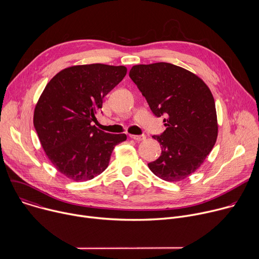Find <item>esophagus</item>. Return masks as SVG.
Returning a JSON list of instances; mask_svg holds the SVG:
<instances>
[{"label": "esophagus", "instance_id": "esophagus-1", "mask_svg": "<svg viewBox=\"0 0 259 259\" xmlns=\"http://www.w3.org/2000/svg\"><path fill=\"white\" fill-rule=\"evenodd\" d=\"M130 138L136 140V141H141L145 139V135H130Z\"/></svg>", "mask_w": 259, "mask_h": 259}]
</instances>
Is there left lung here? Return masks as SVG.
Listing matches in <instances>:
<instances>
[{
	"label": "left lung",
	"mask_w": 259,
	"mask_h": 259,
	"mask_svg": "<svg viewBox=\"0 0 259 259\" xmlns=\"http://www.w3.org/2000/svg\"><path fill=\"white\" fill-rule=\"evenodd\" d=\"M129 77L155 116H165L159 159L149 163L161 179L176 182L193 174L212 151L218 124L213 95L192 71L167 62L132 66Z\"/></svg>",
	"instance_id": "obj_1"
}]
</instances>
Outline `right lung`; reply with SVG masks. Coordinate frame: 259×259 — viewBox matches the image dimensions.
Instances as JSON below:
<instances>
[{"instance_id":"add662e5","label":"right lung","mask_w":259,"mask_h":259,"mask_svg":"<svg viewBox=\"0 0 259 259\" xmlns=\"http://www.w3.org/2000/svg\"><path fill=\"white\" fill-rule=\"evenodd\" d=\"M127 68L101 63L60 70L34 107L33 126L48 159L64 176L87 181L108 166L114 147L126 134H109L92 125L103 97L126 76Z\"/></svg>"}]
</instances>
